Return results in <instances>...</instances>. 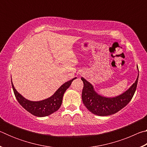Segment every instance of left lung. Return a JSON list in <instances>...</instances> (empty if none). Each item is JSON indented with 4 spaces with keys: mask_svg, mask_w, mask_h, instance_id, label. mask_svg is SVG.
Here are the masks:
<instances>
[{
    "mask_svg": "<svg viewBox=\"0 0 147 147\" xmlns=\"http://www.w3.org/2000/svg\"><path fill=\"white\" fill-rule=\"evenodd\" d=\"M138 78L139 74L135 83L121 95L113 98H106L96 93L93 86L82 77L81 79L84 82L82 93L83 103L87 109L94 115L107 116L118 112L127 105L132 98L137 88Z\"/></svg>",
    "mask_w": 147,
    "mask_h": 147,
    "instance_id": "left-lung-1",
    "label": "left lung"
}]
</instances>
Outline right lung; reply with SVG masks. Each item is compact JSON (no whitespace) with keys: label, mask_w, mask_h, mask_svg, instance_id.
Instances as JSON below:
<instances>
[{"label":"right lung","mask_w":147,"mask_h":147,"mask_svg":"<svg viewBox=\"0 0 147 147\" xmlns=\"http://www.w3.org/2000/svg\"><path fill=\"white\" fill-rule=\"evenodd\" d=\"M76 78V77L63 84L51 97L47 98L45 100L37 102L28 100L25 98H24L21 94H19L16 91L12 82L11 85L12 88H13L14 94L19 103L26 111H28L29 113H30L32 115L41 117L50 115L60 108L64 93L67 90V89H68L69 86H71L72 82Z\"/></svg>","instance_id":"obj_1"}]
</instances>
